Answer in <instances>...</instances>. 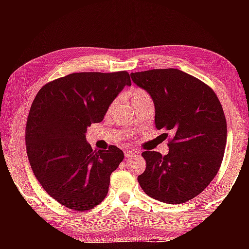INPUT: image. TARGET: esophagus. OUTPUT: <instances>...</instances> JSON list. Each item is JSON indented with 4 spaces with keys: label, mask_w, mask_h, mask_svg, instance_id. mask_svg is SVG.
I'll return each instance as SVG.
<instances>
[{
    "label": "esophagus",
    "mask_w": 249,
    "mask_h": 249,
    "mask_svg": "<svg viewBox=\"0 0 249 249\" xmlns=\"http://www.w3.org/2000/svg\"><path fill=\"white\" fill-rule=\"evenodd\" d=\"M134 154H136V151H134V150H129V149H127V150H125V151H124V155H125V157H126V158H129L130 156H133Z\"/></svg>",
    "instance_id": "1"
}]
</instances>
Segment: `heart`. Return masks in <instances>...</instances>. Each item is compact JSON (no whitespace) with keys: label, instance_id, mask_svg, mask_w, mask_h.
<instances>
[{"label":"heart","instance_id":"1","mask_svg":"<svg viewBox=\"0 0 249 249\" xmlns=\"http://www.w3.org/2000/svg\"><path fill=\"white\" fill-rule=\"evenodd\" d=\"M144 99H150L148 93L146 91L142 89H134L132 91V94H130V102H134V101H140Z\"/></svg>","mask_w":249,"mask_h":249}]
</instances>
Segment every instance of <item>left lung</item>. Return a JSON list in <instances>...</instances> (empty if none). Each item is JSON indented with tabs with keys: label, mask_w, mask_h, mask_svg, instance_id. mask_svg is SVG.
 Wrapping results in <instances>:
<instances>
[{
	"label": "left lung",
	"mask_w": 249,
	"mask_h": 249,
	"mask_svg": "<svg viewBox=\"0 0 249 249\" xmlns=\"http://www.w3.org/2000/svg\"><path fill=\"white\" fill-rule=\"evenodd\" d=\"M130 78L153 99L156 128L172 136L167 155L142 154L146 169L138 182L155 200L184 203L200 195L221 167L227 128L220 100L208 84L178 69L142 71Z\"/></svg>",
	"instance_id": "8db88e82"
}]
</instances>
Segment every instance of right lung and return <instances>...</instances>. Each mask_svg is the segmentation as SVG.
Wrapping results in <instances>:
<instances>
[{"mask_svg":"<svg viewBox=\"0 0 249 249\" xmlns=\"http://www.w3.org/2000/svg\"><path fill=\"white\" fill-rule=\"evenodd\" d=\"M130 84L126 71L77 72L45 84L34 99L25 136L28 160L44 190L60 204L82 212L107 196L124 154L113 145L93 150L86 133Z\"/></svg>","mask_w":249,"mask_h":249,"instance_id":"1","label":"right lung"}]
</instances>
